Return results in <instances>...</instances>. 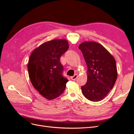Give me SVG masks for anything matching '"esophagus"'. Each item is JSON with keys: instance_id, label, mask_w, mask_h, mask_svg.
<instances>
[{"instance_id": "obj_1", "label": "esophagus", "mask_w": 134, "mask_h": 134, "mask_svg": "<svg viewBox=\"0 0 134 134\" xmlns=\"http://www.w3.org/2000/svg\"><path fill=\"white\" fill-rule=\"evenodd\" d=\"M77 77H78V75H77L76 74H74V75H73V76L71 77V79L72 80H75L76 79Z\"/></svg>"}]
</instances>
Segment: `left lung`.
<instances>
[{
    "mask_svg": "<svg viewBox=\"0 0 134 134\" xmlns=\"http://www.w3.org/2000/svg\"><path fill=\"white\" fill-rule=\"evenodd\" d=\"M79 48L88 68L87 82L81 87L83 94L93 102L102 100L116 81V61L106 48L97 42H84Z\"/></svg>",
    "mask_w": 134,
    "mask_h": 134,
    "instance_id": "1",
    "label": "left lung"
}]
</instances>
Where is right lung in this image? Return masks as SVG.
Wrapping results in <instances>:
<instances>
[{
    "instance_id": "right-lung-1",
    "label": "right lung",
    "mask_w": 134,
    "mask_h": 134,
    "mask_svg": "<svg viewBox=\"0 0 134 134\" xmlns=\"http://www.w3.org/2000/svg\"><path fill=\"white\" fill-rule=\"evenodd\" d=\"M69 48L65 40L44 42L33 51L28 64V71L34 87L44 98L51 100L64 92L68 82L63 76L60 57Z\"/></svg>"
}]
</instances>
